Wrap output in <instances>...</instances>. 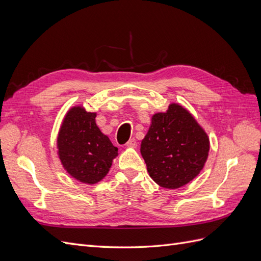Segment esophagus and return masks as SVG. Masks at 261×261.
Returning a JSON list of instances; mask_svg holds the SVG:
<instances>
[{
    "instance_id": "1",
    "label": "esophagus",
    "mask_w": 261,
    "mask_h": 261,
    "mask_svg": "<svg viewBox=\"0 0 261 261\" xmlns=\"http://www.w3.org/2000/svg\"><path fill=\"white\" fill-rule=\"evenodd\" d=\"M126 146H127L128 148H136L137 147V141L135 139H129L127 141V144H126Z\"/></svg>"
}]
</instances>
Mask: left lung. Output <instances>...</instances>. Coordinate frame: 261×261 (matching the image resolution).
<instances>
[{
    "label": "left lung",
    "instance_id": "8db88e82",
    "mask_svg": "<svg viewBox=\"0 0 261 261\" xmlns=\"http://www.w3.org/2000/svg\"><path fill=\"white\" fill-rule=\"evenodd\" d=\"M140 152L150 177L161 187L175 189L189 183L202 170L209 138L187 110L172 103L165 113L152 116Z\"/></svg>",
    "mask_w": 261,
    "mask_h": 261
}]
</instances>
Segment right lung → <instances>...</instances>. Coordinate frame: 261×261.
Instances as JSON below:
<instances>
[{
    "label": "right lung",
    "mask_w": 261,
    "mask_h": 261,
    "mask_svg": "<svg viewBox=\"0 0 261 261\" xmlns=\"http://www.w3.org/2000/svg\"><path fill=\"white\" fill-rule=\"evenodd\" d=\"M96 113L75 107L67 112L58 137L63 167L77 180L96 184L103 178L117 155V148L96 124Z\"/></svg>",
    "instance_id": "1"
}]
</instances>
